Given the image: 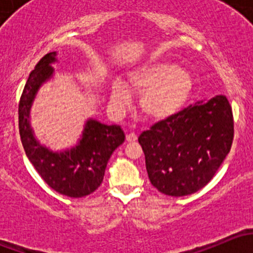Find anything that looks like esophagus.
<instances>
[{"instance_id": "obj_1", "label": "esophagus", "mask_w": 253, "mask_h": 253, "mask_svg": "<svg viewBox=\"0 0 253 253\" xmlns=\"http://www.w3.org/2000/svg\"><path fill=\"white\" fill-rule=\"evenodd\" d=\"M126 141L127 142H136L137 141V134L136 133H128L126 136Z\"/></svg>"}]
</instances>
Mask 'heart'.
I'll list each match as a JSON object with an SVG mask.
<instances>
[{"instance_id": "heart-1", "label": "heart", "mask_w": 253, "mask_h": 253, "mask_svg": "<svg viewBox=\"0 0 253 253\" xmlns=\"http://www.w3.org/2000/svg\"><path fill=\"white\" fill-rule=\"evenodd\" d=\"M127 85L142 94L139 109L147 119L162 121L174 116L187 105L195 81L188 71L171 61H149L129 71ZM110 98L115 105L125 106L131 100L128 89L120 79L112 83Z\"/></svg>"}]
</instances>
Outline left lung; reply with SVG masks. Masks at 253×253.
I'll return each instance as SVG.
<instances>
[{
  "instance_id": "8db88e82",
  "label": "left lung",
  "mask_w": 253,
  "mask_h": 253,
  "mask_svg": "<svg viewBox=\"0 0 253 253\" xmlns=\"http://www.w3.org/2000/svg\"><path fill=\"white\" fill-rule=\"evenodd\" d=\"M234 139L225 95L197 101L138 137L152 185L174 197L192 195L213 178Z\"/></svg>"
}]
</instances>
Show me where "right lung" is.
Returning <instances> with one entry per match:
<instances>
[{
  "label": "right lung",
  "mask_w": 253,
  "mask_h": 253,
  "mask_svg": "<svg viewBox=\"0 0 253 253\" xmlns=\"http://www.w3.org/2000/svg\"><path fill=\"white\" fill-rule=\"evenodd\" d=\"M57 53L48 52L30 72L20 96L19 134L28 159L42 180L56 192L72 198L93 193L101 185L106 165L114 150L125 142V133L117 125L86 120L82 137L75 147L53 152L35 138L30 126V110L40 86L53 76L51 65Z\"/></svg>",
  "instance_id": "1"
}]
</instances>
